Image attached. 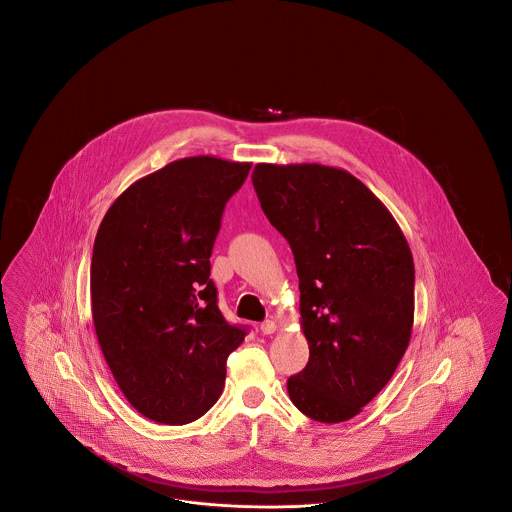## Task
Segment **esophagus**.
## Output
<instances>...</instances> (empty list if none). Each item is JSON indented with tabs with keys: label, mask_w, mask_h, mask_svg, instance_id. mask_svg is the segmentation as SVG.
I'll return each instance as SVG.
<instances>
[{
	"label": "esophagus",
	"mask_w": 512,
	"mask_h": 512,
	"mask_svg": "<svg viewBox=\"0 0 512 512\" xmlns=\"http://www.w3.org/2000/svg\"><path fill=\"white\" fill-rule=\"evenodd\" d=\"M261 332L263 334H274L276 332V322L274 320H265V322H261Z\"/></svg>",
	"instance_id": "esophagus-1"
}]
</instances>
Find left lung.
I'll return each mask as SVG.
<instances>
[{"instance_id": "obj_1", "label": "left lung", "mask_w": 512, "mask_h": 512, "mask_svg": "<svg viewBox=\"0 0 512 512\" xmlns=\"http://www.w3.org/2000/svg\"><path fill=\"white\" fill-rule=\"evenodd\" d=\"M253 188L292 247L309 363L288 378L293 405L336 424L390 382L413 330L414 263L386 205L353 174L259 163Z\"/></svg>"}]
</instances>
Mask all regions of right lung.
Masks as SVG:
<instances>
[{
	"label": "right lung",
	"mask_w": 512,
	"mask_h": 512,
	"mask_svg": "<svg viewBox=\"0 0 512 512\" xmlns=\"http://www.w3.org/2000/svg\"><path fill=\"white\" fill-rule=\"evenodd\" d=\"M249 169L211 155L172 161L126 188L99 224L90 276L99 347L128 403L153 422L207 413L247 334L219 311L209 257Z\"/></svg>",
	"instance_id": "add662e5"
}]
</instances>
